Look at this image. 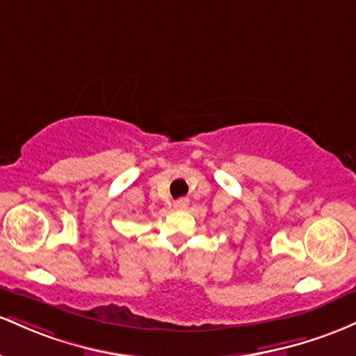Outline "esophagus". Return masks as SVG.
<instances>
[{"label":"esophagus","instance_id":"esophagus-1","mask_svg":"<svg viewBox=\"0 0 356 356\" xmlns=\"http://www.w3.org/2000/svg\"><path fill=\"white\" fill-rule=\"evenodd\" d=\"M188 203H190L188 198H179V200H177V202H175V209L185 210L186 207H188Z\"/></svg>","mask_w":356,"mask_h":356}]
</instances>
